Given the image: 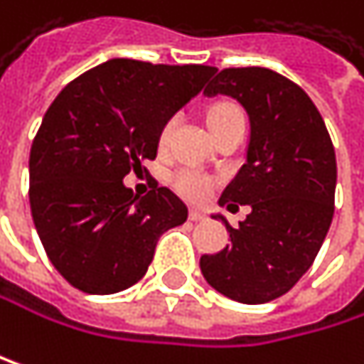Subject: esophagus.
<instances>
[{
	"mask_svg": "<svg viewBox=\"0 0 364 364\" xmlns=\"http://www.w3.org/2000/svg\"><path fill=\"white\" fill-rule=\"evenodd\" d=\"M190 220H192V222H205V220H207V213L200 211V209H192V211H190Z\"/></svg>",
	"mask_w": 364,
	"mask_h": 364,
	"instance_id": "34e87169",
	"label": "esophagus"
}]
</instances>
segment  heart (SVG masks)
I'll return each mask as SVG.
<instances>
[{"mask_svg":"<svg viewBox=\"0 0 364 364\" xmlns=\"http://www.w3.org/2000/svg\"><path fill=\"white\" fill-rule=\"evenodd\" d=\"M237 114H241V110H239L235 104L222 102V104H215V106L209 110L207 123L213 125V123H218V121H222V119L237 117ZM172 123H174V121H168V123L161 127L159 142H166V138H168V134H170V129H172ZM172 183H174V188H176L181 194L188 196V198H203V196L207 194V188H209V186H207V178H203V176L196 174V172H178V174L172 178Z\"/></svg>","mask_w":364,"mask_h":364,"instance_id":"obj_1","label":"heart"}]
</instances>
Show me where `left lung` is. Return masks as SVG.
<instances>
[{
	"instance_id": "left-lung-1",
	"label": "left lung",
	"mask_w": 364,
	"mask_h": 364,
	"mask_svg": "<svg viewBox=\"0 0 364 364\" xmlns=\"http://www.w3.org/2000/svg\"><path fill=\"white\" fill-rule=\"evenodd\" d=\"M228 95L250 117L245 164L226 186L220 207L250 205L220 254L200 271L220 294L260 305L286 294L314 264L335 213L337 159L326 125L309 95L267 68L222 70L205 97Z\"/></svg>"
}]
</instances>
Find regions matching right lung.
<instances>
[{"instance_id":"right-lung-1","label":"right lung","mask_w":364,"mask_h":364,"mask_svg":"<svg viewBox=\"0 0 364 364\" xmlns=\"http://www.w3.org/2000/svg\"><path fill=\"white\" fill-rule=\"evenodd\" d=\"M218 70L110 59L63 87L29 153V205L53 267L87 294H114L149 269L155 243L188 220L168 188L123 178L155 159L161 127Z\"/></svg>"}]
</instances>
